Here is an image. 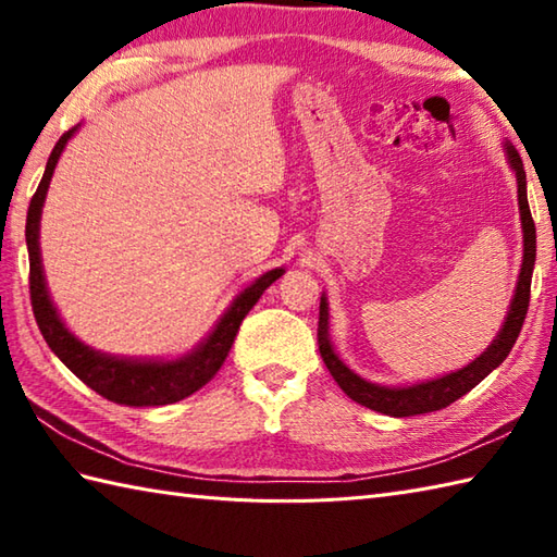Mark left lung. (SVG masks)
<instances>
[{
  "label": "left lung",
  "instance_id": "left-lung-1",
  "mask_svg": "<svg viewBox=\"0 0 557 557\" xmlns=\"http://www.w3.org/2000/svg\"><path fill=\"white\" fill-rule=\"evenodd\" d=\"M507 164L517 176V200H519V220H522V242H524V256H522V270H519V280L515 287V297L510 301V311L505 315V323L500 333L486 347V351L476 357L471 363L461 366V369L445 373L441 377H431V381H421L413 385H377L366 381L359 373H354L349 366L339 359L333 342H330V311H327V297L323 292L321 297V315H318V349L333 373L335 383L342 387V393L351 397L357 405L369 407L373 411L387 413V417H413V413H429L445 409L453 405L455 399L467 395L471 387H476L483 377L507 359L512 351L515 342L519 337V330L524 325L527 309H529V292H531V272L536 263V227L531 220L529 200H527V172L522 158L515 150V146L505 144Z\"/></svg>",
  "mask_w": 557,
  "mask_h": 557
}]
</instances>
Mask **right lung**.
<instances>
[{
  "label": "right lung",
  "mask_w": 557,
  "mask_h": 557,
  "mask_svg": "<svg viewBox=\"0 0 557 557\" xmlns=\"http://www.w3.org/2000/svg\"><path fill=\"white\" fill-rule=\"evenodd\" d=\"M76 132L78 126L69 128V132L57 140L52 156L47 160L38 191L30 198L26 218V244L30 258V304L35 321H38L45 342L57 354L59 361L104 399L126 407L174 405V401L194 395L196 389L203 387L210 377L220 371V366L227 359L246 313L253 309L260 294H263L272 282L285 275V270H268L260 277H256L253 285H248L244 292L236 294L234 301L227 306V311L220 315L215 327H212L191 351H186L184 357L126 359L88 347L86 342H81L71 333L66 323L62 321V315L57 313V306L52 304L50 292H47L40 256V218L47 188H50L59 158H62L66 144Z\"/></svg>",
  "instance_id": "right-lung-1"
}]
</instances>
